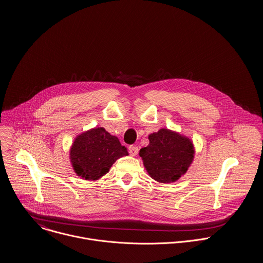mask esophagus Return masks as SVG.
<instances>
[{"instance_id": "34e87169", "label": "esophagus", "mask_w": 263, "mask_h": 263, "mask_svg": "<svg viewBox=\"0 0 263 263\" xmlns=\"http://www.w3.org/2000/svg\"><path fill=\"white\" fill-rule=\"evenodd\" d=\"M138 147L135 146V145H130L129 146V153L131 156H136L138 154Z\"/></svg>"}]
</instances>
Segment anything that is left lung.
<instances>
[{
    "label": "left lung",
    "mask_w": 263,
    "mask_h": 263,
    "mask_svg": "<svg viewBox=\"0 0 263 263\" xmlns=\"http://www.w3.org/2000/svg\"><path fill=\"white\" fill-rule=\"evenodd\" d=\"M148 140V145L139 151L148 176L161 184L180 180L194 160L193 141L167 128L149 134Z\"/></svg>",
    "instance_id": "1"
}]
</instances>
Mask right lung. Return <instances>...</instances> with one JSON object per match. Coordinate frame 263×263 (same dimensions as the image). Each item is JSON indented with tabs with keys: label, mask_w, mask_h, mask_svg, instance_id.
<instances>
[{
	"label": "right lung",
	"mask_w": 263,
	"mask_h": 263,
	"mask_svg": "<svg viewBox=\"0 0 263 263\" xmlns=\"http://www.w3.org/2000/svg\"><path fill=\"white\" fill-rule=\"evenodd\" d=\"M69 155L78 177L85 181H97L105 176L118 159L129 153L117 136L98 127L77 135Z\"/></svg>",
	"instance_id": "obj_1"
}]
</instances>
